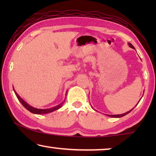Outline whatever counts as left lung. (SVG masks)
Masks as SVG:
<instances>
[{"mask_svg":"<svg viewBox=\"0 0 156 156\" xmlns=\"http://www.w3.org/2000/svg\"><path fill=\"white\" fill-rule=\"evenodd\" d=\"M129 47H131V48L134 49L133 46L132 45V44H131V43H129ZM131 110H132V109H131ZM131 110L129 111V112H126V113H123V114H120V115H107L110 116V117H113V118H120V117H122V116H125V115H126V114H128V113H129V112H131Z\"/></svg>","mask_w":156,"mask_h":156,"instance_id":"obj_1","label":"left lung"}]
</instances>
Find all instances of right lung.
<instances>
[{
	"mask_svg": "<svg viewBox=\"0 0 156 156\" xmlns=\"http://www.w3.org/2000/svg\"><path fill=\"white\" fill-rule=\"evenodd\" d=\"M14 91L15 92V94L17 98L18 99V100L20 102V103L22 104L25 109H27L28 111H30V112L33 113H36V114H44V113H50V112H54V111H56L57 109H60V107H62V105L63 104V102H62L61 104L58 105V106H56L54 107H52V108H50V109H36V108H34L33 107L30 106V105H29L27 102H25L24 100H23L21 98L18 96V94L16 93V92L15 91V90L14 89ZM65 102V100H64Z\"/></svg>",
	"mask_w": 156,
	"mask_h": 156,
	"instance_id": "right-lung-1",
	"label": "right lung"
}]
</instances>
